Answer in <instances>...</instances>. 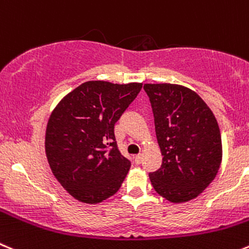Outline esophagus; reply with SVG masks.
<instances>
[{"mask_svg": "<svg viewBox=\"0 0 249 249\" xmlns=\"http://www.w3.org/2000/svg\"><path fill=\"white\" fill-rule=\"evenodd\" d=\"M134 162H136V165H141V162H142V154H139V155L134 156Z\"/></svg>", "mask_w": 249, "mask_h": 249, "instance_id": "obj_1", "label": "esophagus"}]
</instances>
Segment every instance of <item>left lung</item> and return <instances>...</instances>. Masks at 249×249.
Segmentation results:
<instances>
[{"label":"left lung","instance_id":"8db88e82","mask_svg":"<svg viewBox=\"0 0 249 249\" xmlns=\"http://www.w3.org/2000/svg\"><path fill=\"white\" fill-rule=\"evenodd\" d=\"M154 115L161 167L150 172L156 193L174 203L198 197L221 164L216 118L198 94L174 84H144Z\"/></svg>","mask_w":249,"mask_h":249}]
</instances>
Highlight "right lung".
<instances>
[{
	"mask_svg": "<svg viewBox=\"0 0 249 249\" xmlns=\"http://www.w3.org/2000/svg\"><path fill=\"white\" fill-rule=\"evenodd\" d=\"M141 89V83H83L50 116L45 137L50 167L79 202H103L126 178L131 160L118 149L115 124Z\"/></svg>",
	"mask_w": 249,
	"mask_h": 249,
	"instance_id": "obj_1",
	"label": "right lung"
}]
</instances>
